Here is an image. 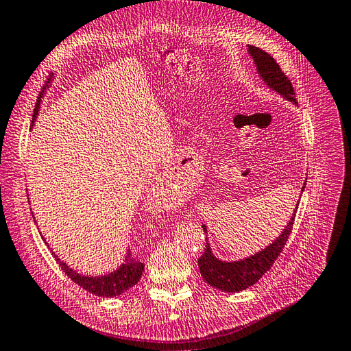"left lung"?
<instances>
[{
    "label": "left lung",
    "mask_w": 351,
    "mask_h": 351,
    "mask_svg": "<svg viewBox=\"0 0 351 351\" xmlns=\"http://www.w3.org/2000/svg\"><path fill=\"white\" fill-rule=\"evenodd\" d=\"M247 51L249 55L252 56L256 65V73L263 78V82L271 88L273 92H277L278 95L287 99V101L298 105L291 80L285 75L282 68L278 66L274 58L271 55H268L267 51L258 49L255 46H247ZM305 182L301 190V194L305 188ZM296 209L293 210L292 218L289 222H287V226L282 231V234L278 236L273 243H269L265 249L259 250L258 254L250 255L245 259H240V261H231V263L221 261L219 258H217L212 254L209 240L206 237V249L203 255L199 258L200 274L203 276L204 280L210 286L217 287V289H221L223 292H240V291H245L246 287L255 285L259 278H261L268 269L271 268L277 256L280 255V252L283 250L293 227ZM202 228L204 230V232H208L206 226H202Z\"/></svg>",
    "instance_id": "8db88e82"
}]
</instances>
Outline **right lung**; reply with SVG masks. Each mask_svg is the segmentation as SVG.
Instances as JSON below:
<instances>
[{"label":"right lung","instance_id":"right-lung-1","mask_svg":"<svg viewBox=\"0 0 351 351\" xmlns=\"http://www.w3.org/2000/svg\"><path fill=\"white\" fill-rule=\"evenodd\" d=\"M43 93L38 97L37 105H35L32 124L38 115ZM46 245L49 246V243H46ZM53 256L56 258V263L60 265L62 269H64L65 274L71 278V280L75 282L78 286H82L83 289H86L87 292L95 293L96 296H104V298H114V296H119L123 292L129 291L130 287H133L139 282V278L143 271V267H145L143 265V263H139L138 259L132 255L130 249H128V252H125L124 263L119 268H117L115 271H111V273L104 274V276H95V277L86 276V274H78L77 271H74V268H69L64 261H60V258L58 255H53Z\"/></svg>","mask_w":351,"mask_h":351}]
</instances>
